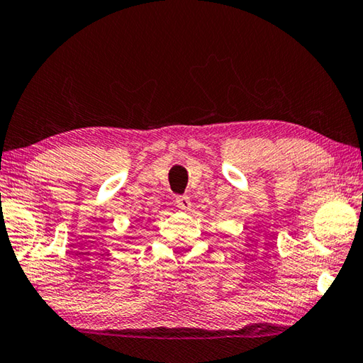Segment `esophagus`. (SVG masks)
I'll use <instances>...</instances> for the list:
<instances>
[{"label": "esophagus", "instance_id": "1", "mask_svg": "<svg viewBox=\"0 0 363 363\" xmlns=\"http://www.w3.org/2000/svg\"><path fill=\"white\" fill-rule=\"evenodd\" d=\"M175 203H177V207H179L180 210H184V211L189 210V207H191V201L188 196H177Z\"/></svg>", "mask_w": 363, "mask_h": 363}]
</instances>
